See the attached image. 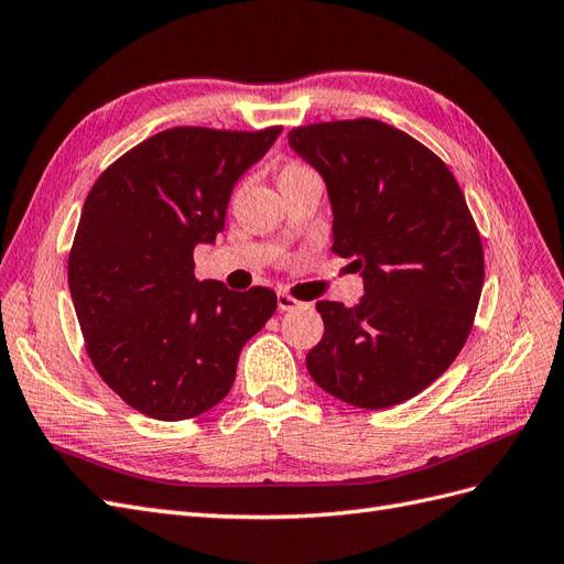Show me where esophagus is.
<instances>
[{
  "label": "esophagus",
  "mask_w": 564,
  "mask_h": 564,
  "mask_svg": "<svg viewBox=\"0 0 564 564\" xmlns=\"http://www.w3.org/2000/svg\"><path fill=\"white\" fill-rule=\"evenodd\" d=\"M301 301H296L292 294H286V292H280L278 294V308L280 311H294V308H301Z\"/></svg>",
  "instance_id": "1"
}]
</instances>
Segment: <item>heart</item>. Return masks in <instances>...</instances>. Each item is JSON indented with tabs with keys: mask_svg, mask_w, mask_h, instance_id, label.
Segmentation results:
<instances>
[{
	"mask_svg": "<svg viewBox=\"0 0 564 564\" xmlns=\"http://www.w3.org/2000/svg\"><path fill=\"white\" fill-rule=\"evenodd\" d=\"M303 176H315V172H313V169H311L308 164H303V162H299V160H292V162H286V164L282 166V172H280V185H282V183H289V181L303 178Z\"/></svg>",
	"mask_w": 564,
	"mask_h": 564,
	"instance_id": "heart-1",
	"label": "heart"
}]
</instances>
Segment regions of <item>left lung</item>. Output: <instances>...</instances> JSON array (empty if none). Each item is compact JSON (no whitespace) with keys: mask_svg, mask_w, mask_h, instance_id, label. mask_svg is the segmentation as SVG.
I'll return each mask as SVG.
<instances>
[{"mask_svg":"<svg viewBox=\"0 0 564 564\" xmlns=\"http://www.w3.org/2000/svg\"><path fill=\"white\" fill-rule=\"evenodd\" d=\"M289 145L327 183L332 251L365 280L352 308L317 301L313 381L360 409L419 395L464 348L482 294V240L464 193L433 150L379 119L299 127Z\"/></svg>","mask_w":564,"mask_h":564,"instance_id":"8db88e82","label":"left lung"}]
</instances>
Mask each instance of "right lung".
Listing matches in <instances>:
<instances>
[{
  "instance_id": "obj_1",
  "label": "right lung",
  "mask_w": 564,
  "mask_h": 564,
  "mask_svg": "<svg viewBox=\"0 0 564 564\" xmlns=\"http://www.w3.org/2000/svg\"><path fill=\"white\" fill-rule=\"evenodd\" d=\"M282 127H174L98 176L67 259L91 365L141 414L183 421L224 400L237 357L278 308L272 289L195 278L193 251L224 232L232 187Z\"/></svg>"
}]
</instances>
